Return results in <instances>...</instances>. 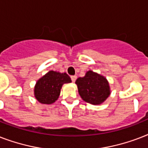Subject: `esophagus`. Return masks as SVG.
<instances>
[{
	"instance_id": "esophagus-1",
	"label": "esophagus",
	"mask_w": 148,
	"mask_h": 148,
	"mask_svg": "<svg viewBox=\"0 0 148 148\" xmlns=\"http://www.w3.org/2000/svg\"><path fill=\"white\" fill-rule=\"evenodd\" d=\"M71 78L72 82L74 83V82H75V81H76L77 76H76V75H74V76H71Z\"/></svg>"
}]
</instances>
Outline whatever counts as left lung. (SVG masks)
<instances>
[{
    "instance_id": "1",
    "label": "left lung",
    "mask_w": 148,
    "mask_h": 148,
    "mask_svg": "<svg viewBox=\"0 0 148 148\" xmlns=\"http://www.w3.org/2000/svg\"><path fill=\"white\" fill-rule=\"evenodd\" d=\"M75 84L81 98L94 105L103 103L110 95V85L107 78L92 71L86 72L83 77H78Z\"/></svg>"
}]
</instances>
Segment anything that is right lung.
<instances>
[{
    "instance_id": "1",
    "label": "right lung",
    "mask_w": 148,
    "mask_h": 148,
    "mask_svg": "<svg viewBox=\"0 0 148 148\" xmlns=\"http://www.w3.org/2000/svg\"><path fill=\"white\" fill-rule=\"evenodd\" d=\"M71 82V77L66 73L50 71L36 82L34 97L40 103L51 104L60 96L63 84Z\"/></svg>"
}]
</instances>
